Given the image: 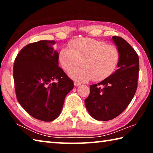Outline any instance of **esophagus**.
Returning <instances> with one entry per match:
<instances>
[{
    "instance_id": "1",
    "label": "esophagus",
    "mask_w": 153,
    "mask_h": 153,
    "mask_svg": "<svg viewBox=\"0 0 153 153\" xmlns=\"http://www.w3.org/2000/svg\"><path fill=\"white\" fill-rule=\"evenodd\" d=\"M74 85H75V86H79V85H81V83L77 82V81H74Z\"/></svg>"
}]
</instances>
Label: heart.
<instances>
[{
  "mask_svg": "<svg viewBox=\"0 0 153 153\" xmlns=\"http://www.w3.org/2000/svg\"><path fill=\"white\" fill-rule=\"evenodd\" d=\"M69 48H62L58 59L67 73L76 68L81 61L82 67L71 72L70 76L77 81L92 79L99 82L107 78L117 68L120 59L115 46L93 38H77L69 43Z\"/></svg>",
  "mask_w": 153,
  "mask_h": 153,
  "instance_id": "1",
  "label": "heart"
}]
</instances>
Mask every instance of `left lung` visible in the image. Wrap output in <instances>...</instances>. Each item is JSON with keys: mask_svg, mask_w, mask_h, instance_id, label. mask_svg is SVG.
Segmentation results:
<instances>
[{"mask_svg": "<svg viewBox=\"0 0 153 153\" xmlns=\"http://www.w3.org/2000/svg\"><path fill=\"white\" fill-rule=\"evenodd\" d=\"M120 52L117 69L97 84L90 85L85 105L90 115L98 121L113 120L123 113L135 94L139 74V58L131 45L120 36H113Z\"/></svg>", "mask_w": 153, "mask_h": 153, "instance_id": "left-lung-1", "label": "left lung"}]
</instances>
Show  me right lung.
Listing matches in <instances>:
<instances>
[{"mask_svg":"<svg viewBox=\"0 0 153 153\" xmlns=\"http://www.w3.org/2000/svg\"><path fill=\"white\" fill-rule=\"evenodd\" d=\"M55 40L28 44L18 53L13 65L16 97L27 113L37 120L51 121L60 115L74 82L59 67Z\"/></svg>","mask_w":153,"mask_h":153,"instance_id":"add662e5","label":"right lung"}]
</instances>
